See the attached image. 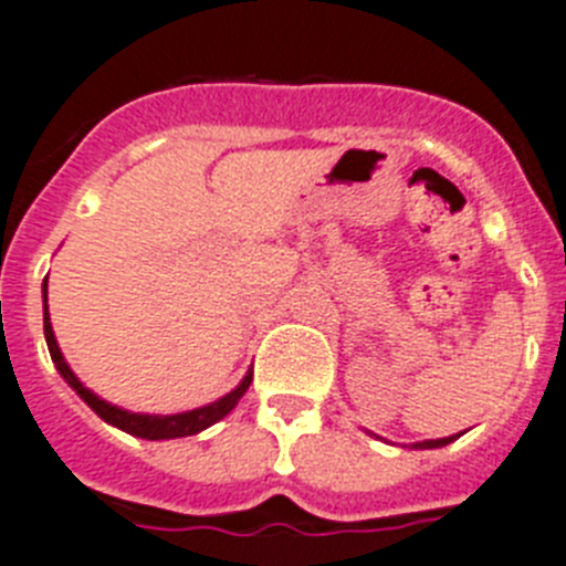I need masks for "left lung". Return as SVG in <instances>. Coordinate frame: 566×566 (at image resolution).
I'll return each mask as SVG.
<instances>
[{"instance_id": "8db88e82", "label": "left lung", "mask_w": 566, "mask_h": 566, "mask_svg": "<svg viewBox=\"0 0 566 566\" xmlns=\"http://www.w3.org/2000/svg\"><path fill=\"white\" fill-rule=\"evenodd\" d=\"M463 434V431H460ZM460 434H452V437H440V440H422V443H415V449H440V446H449L452 440H458Z\"/></svg>"}]
</instances>
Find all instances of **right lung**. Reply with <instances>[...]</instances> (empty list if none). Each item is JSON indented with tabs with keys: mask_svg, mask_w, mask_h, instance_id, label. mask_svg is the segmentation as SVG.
Wrapping results in <instances>:
<instances>
[{
	"mask_svg": "<svg viewBox=\"0 0 566 566\" xmlns=\"http://www.w3.org/2000/svg\"><path fill=\"white\" fill-rule=\"evenodd\" d=\"M42 296H45V342H49L51 359H54L56 371L63 374L65 382L80 394V400L88 402V408H92L99 420H106L108 426L126 431V434L144 437V440H175V437L198 434V431L210 429L212 422L224 420L232 408L239 406V400L244 397L250 382H253V371H247V377L241 379L239 386L232 388L230 394H224L221 400L210 402V406L192 408V411H180V415H135V411L112 406V402L99 400L94 391H88V388L77 379V374L71 371L69 363L63 359V354H60V345H56L54 327H51V316H49V279H45V284H42Z\"/></svg>",
	"mask_w": 566,
	"mask_h": 566,
	"instance_id": "1",
	"label": "right lung"
}]
</instances>
